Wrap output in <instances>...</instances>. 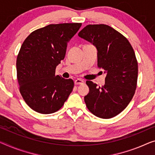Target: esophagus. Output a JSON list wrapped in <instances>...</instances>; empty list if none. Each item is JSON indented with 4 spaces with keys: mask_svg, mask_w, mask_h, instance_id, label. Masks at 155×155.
I'll use <instances>...</instances> for the list:
<instances>
[{
    "mask_svg": "<svg viewBox=\"0 0 155 155\" xmlns=\"http://www.w3.org/2000/svg\"><path fill=\"white\" fill-rule=\"evenodd\" d=\"M84 83V81L81 79H77L75 81V84L78 85V84H82Z\"/></svg>",
    "mask_w": 155,
    "mask_h": 155,
    "instance_id": "1",
    "label": "esophagus"
}]
</instances>
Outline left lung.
I'll use <instances>...</instances> for the list:
<instances>
[{"mask_svg":"<svg viewBox=\"0 0 155 155\" xmlns=\"http://www.w3.org/2000/svg\"><path fill=\"white\" fill-rule=\"evenodd\" d=\"M78 36L97 48V67L107 73L101 87L86 82L89 88L84 96L86 105L97 117L113 118L127 107L137 89L138 62L134 49L127 38L107 25H88Z\"/></svg>","mask_w":155,"mask_h":155,"instance_id":"left-lung-1","label":"left lung"}]
</instances>
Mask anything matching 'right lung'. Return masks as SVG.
Segmentation results:
<instances>
[{
  "label": "right lung",
  "instance_id": "add662e5",
  "mask_svg": "<svg viewBox=\"0 0 155 155\" xmlns=\"http://www.w3.org/2000/svg\"><path fill=\"white\" fill-rule=\"evenodd\" d=\"M81 23L50 24L33 31L23 41L16 59L19 91L26 104L38 113L56 112L73 91L74 82L55 75L64 59L68 41Z\"/></svg>",
  "mask_w": 155,
  "mask_h": 155
}]
</instances>
